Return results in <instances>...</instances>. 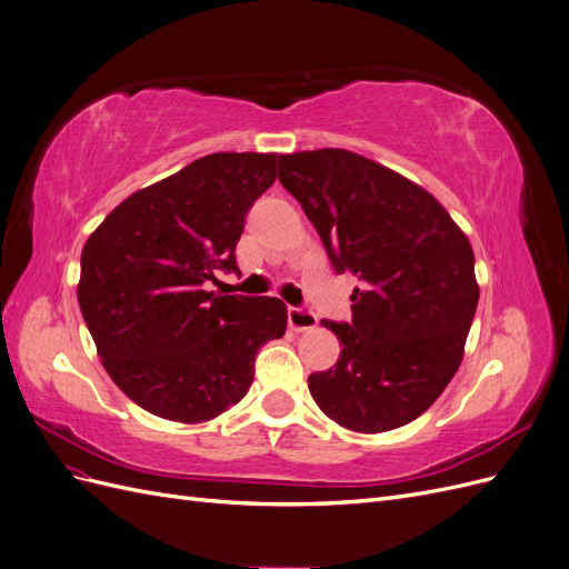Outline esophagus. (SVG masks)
Wrapping results in <instances>:
<instances>
[{
	"label": "esophagus",
	"mask_w": 569,
	"mask_h": 569,
	"mask_svg": "<svg viewBox=\"0 0 569 569\" xmlns=\"http://www.w3.org/2000/svg\"><path fill=\"white\" fill-rule=\"evenodd\" d=\"M287 318H289L291 330H297V332L313 330V327L318 325V316L313 311H308V308H303V306H289Z\"/></svg>",
	"instance_id": "obj_1"
}]
</instances>
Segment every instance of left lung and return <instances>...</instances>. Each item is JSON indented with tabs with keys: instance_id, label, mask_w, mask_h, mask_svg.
<instances>
[{
	"instance_id": "left-lung-1",
	"label": "left lung",
	"mask_w": 569,
	"mask_h": 569,
	"mask_svg": "<svg viewBox=\"0 0 569 569\" xmlns=\"http://www.w3.org/2000/svg\"><path fill=\"white\" fill-rule=\"evenodd\" d=\"M278 168L332 268L360 280L351 322L322 320L343 349L308 377L311 396L353 432L412 422L462 360L479 301L468 237L427 189L353 151L282 153Z\"/></svg>"
}]
</instances>
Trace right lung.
Segmentation results:
<instances>
[{
  "instance_id": "add662e5",
  "label": "right lung",
  "mask_w": 569,
  "mask_h": 569,
  "mask_svg": "<svg viewBox=\"0 0 569 569\" xmlns=\"http://www.w3.org/2000/svg\"><path fill=\"white\" fill-rule=\"evenodd\" d=\"M278 153L220 151L130 194L90 234L78 303L101 366L130 401L176 422H206L244 399L258 349L287 330L274 297H218L216 270Z\"/></svg>"
}]
</instances>
